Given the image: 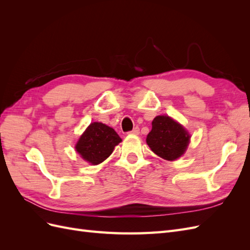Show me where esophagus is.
<instances>
[{
    "label": "esophagus",
    "instance_id": "obj_1",
    "mask_svg": "<svg viewBox=\"0 0 250 250\" xmlns=\"http://www.w3.org/2000/svg\"><path fill=\"white\" fill-rule=\"evenodd\" d=\"M129 133H131V134H139V133H140V128H139V127L133 128V130L130 131Z\"/></svg>",
    "mask_w": 250,
    "mask_h": 250
}]
</instances>
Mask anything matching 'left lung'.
<instances>
[{"instance_id": "obj_1", "label": "left lung", "mask_w": 250, "mask_h": 250, "mask_svg": "<svg viewBox=\"0 0 250 250\" xmlns=\"http://www.w3.org/2000/svg\"><path fill=\"white\" fill-rule=\"evenodd\" d=\"M190 134L183 125L169 116H157L146 142L153 152L166 161H175L183 155L190 143Z\"/></svg>"}]
</instances>
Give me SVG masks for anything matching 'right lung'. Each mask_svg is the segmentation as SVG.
<instances>
[{"instance_id": "add662e5", "label": "right lung", "mask_w": 250, "mask_h": 250, "mask_svg": "<svg viewBox=\"0 0 250 250\" xmlns=\"http://www.w3.org/2000/svg\"><path fill=\"white\" fill-rule=\"evenodd\" d=\"M121 142L122 139L111 127L94 122L82 133L75 149L87 163L99 165L106 160Z\"/></svg>"}]
</instances>
